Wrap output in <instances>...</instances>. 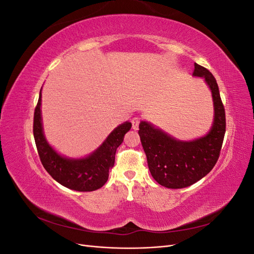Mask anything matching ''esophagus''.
Returning a JSON list of instances; mask_svg holds the SVG:
<instances>
[{
	"label": "esophagus",
	"mask_w": 254,
	"mask_h": 254,
	"mask_svg": "<svg viewBox=\"0 0 254 254\" xmlns=\"http://www.w3.org/2000/svg\"><path fill=\"white\" fill-rule=\"evenodd\" d=\"M131 124H132V128L134 130L139 129V124H140V118H133L131 121Z\"/></svg>",
	"instance_id": "1"
}]
</instances>
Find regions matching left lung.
<instances>
[{"instance_id": "obj_1", "label": "left lung", "mask_w": 254, "mask_h": 254, "mask_svg": "<svg viewBox=\"0 0 254 254\" xmlns=\"http://www.w3.org/2000/svg\"><path fill=\"white\" fill-rule=\"evenodd\" d=\"M193 75L204 78L212 92L214 122L209 132L193 141H180L148 122L142 121L139 126L152 178L168 189H183L202 179L216 164L224 142L226 113L216 79L197 64Z\"/></svg>"}]
</instances>
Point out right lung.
<instances>
[{"mask_svg": "<svg viewBox=\"0 0 254 254\" xmlns=\"http://www.w3.org/2000/svg\"><path fill=\"white\" fill-rule=\"evenodd\" d=\"M131 128L125 122L107 136L99 147L86 158L71 159L59 155L48 143L43 133L41 118V90L34 113V137L43 167L61 186L78 191L101 189L108 180L109 171L114 165L117 148Z\"/></svg>", "mask_w": 254, "mask_h": 254, "instance_id": "add662e5", "label": "right lung"}]
</instances>
